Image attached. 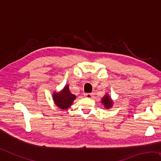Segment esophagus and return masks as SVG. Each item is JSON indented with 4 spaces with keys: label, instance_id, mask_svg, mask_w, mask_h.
<instances>
[{
    "label": "esophagus",
    "instance_id": "1",
    "mask_svg": "<svg viewBox=\"0 0 161 161\" xmlns=\"http://www.w3.org/2000/svg\"><path fill=\"white\" fill-rule=\"evenodd\" d=\"M92 96H93V94L92 93H85V96L86 97V98H92Z\"/></svg>",
    "mask_w": 161,
    "mask_h": 161
}]
</instances>
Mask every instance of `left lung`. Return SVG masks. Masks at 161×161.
<instances>
[{
	"mask_svg": "<svg viewBox=\"0 0 161 161\" xmlns=\"http://www.w3.org/2000/svg\"><path fill=\"white\" fill-rule=\"evenodd\" d=\"M101 103L103 104V106H105L106 108H110L112 106L113 101L112 100V98H111V97L106 93L105 96L103 97L102 99H101Z\"/></svg>",
	"mask_w": 161,
	"mask_h": 161,
	"instance_id": "obj_1",
	"label": "left lung"
}]
</instances>
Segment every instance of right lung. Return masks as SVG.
I'll return each mask as SVG.
<instances>
[{"mask_svg":"<svg viewBox=\"0 0 161 161\" xmlns=\"http://www.w3.org/2000/svg\"><path fill=\"white\" fill-rule=\"evenodd\" d=\"M53 98L56 106L61 109H67L71 106L76 96L70 92L69 87L67 85L60 92H53Z\"/></svg>","mask_w":161,"mask_h":161,"instance_id":"right-lung-1","label":"right lung"}]
</instances>
